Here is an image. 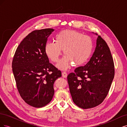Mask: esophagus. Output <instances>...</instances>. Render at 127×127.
I'll use <instances>...</instances> for the list:
<instances>
[{
	"label": "esophagus",
	"mask_w": 127,
	"mask_h": 127,
	"mask_svg": "<svg viewBox=\"0 0 127 127\" xmlns=\"http://www.w3.org/2000/svg\"><path fill=\"white\" fill-rule=\"evenodd\" d=\"M62 76H63V77L64 78H66L67 77V74L66 72L63 71L62 72Z\"/></svg>",
	"instance_id": "obj_1"
}]
</instances>
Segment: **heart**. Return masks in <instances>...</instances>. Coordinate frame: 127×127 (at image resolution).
Wrapping results in <instances>:
<instances>
[{"instance_id":"heart-1","label":"heart","mask_w":127,"mask_h":127,"mask_svg":"<svg viewBox=\"0 0 127 127\" xmlns=\"http://www.w3.org/2000/svg\"><path fill=\"white\" fill-rule=\"evenodd\" d=\"M54 41L46 44L45 54L52 61L56 63L63 49L65 55L57 64V67L63 70L69 68L71 62L75 65L85 63L93 49V41L90 36L74 30L62 31L56 35Z\"/></svg>"}]
</instances>
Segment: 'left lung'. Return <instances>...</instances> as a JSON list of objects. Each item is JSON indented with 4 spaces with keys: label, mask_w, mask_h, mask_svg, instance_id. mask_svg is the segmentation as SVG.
I'll list each match as a JSON object with an SVG mask.
<instances>
[{
    "label": "left lung",
    "mask_w": 127,
    "mask_h": 127,
    "mask_svg": "<svg viewBox=\"0 0 127 127\" xmlns=\"http://www.w3.org/2000/svg\"><path fill=\"white\" fill-rule=\"evenodd\" d=\"M114 76V66L110 49L98 35L96 47L90 61L67 76L73 102L84 109L100 104L109 93Z\"/></svg>",
    "instance_id": "left-lung-1"
}]
</instances>
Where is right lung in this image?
Instances as JSON below:
<instances>
[{"label":"right lung","mask_w":127,"mask_h":127,"mask_svg":"<svg viewBox=\"0 0 127 127\" xmlns=\"http://www.w3.org/2000/svg\"><path fill=\"white\" fill-rule=\"evenodd\" d=\"M52 29L35 30L28 34L17 47L12 69L18 91L29 105L42 107L51 102L53 84L61 72L49 63L45 47Z\"/></svg>","instance_id":"1"}]
</instances>
